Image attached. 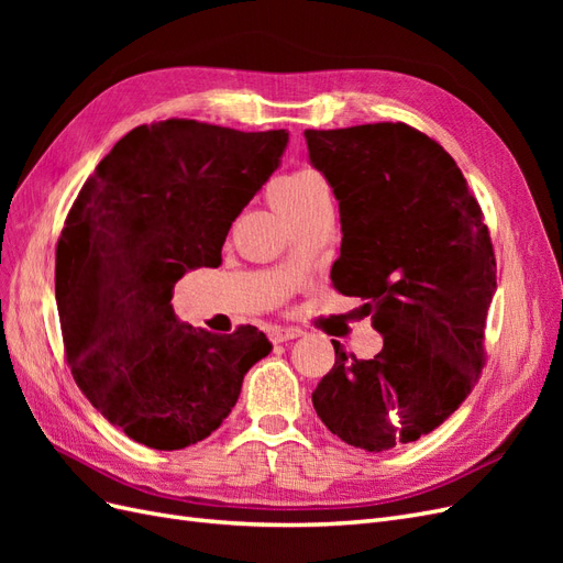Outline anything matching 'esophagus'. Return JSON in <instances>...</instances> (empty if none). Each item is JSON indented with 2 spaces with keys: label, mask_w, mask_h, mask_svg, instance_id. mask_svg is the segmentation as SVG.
Segmentation results:
<instances>
[{
  "label": "esophagus",
  "mask_w": 563,
  "mask_h": 563,
  "mask_svg": "<svg viewBox=\"0 0 563 563\" xmlns=\"http://www.w3.org/2000/svg\"><path fill=\"white\" fill-rule=\"evenodd\" d=\"M302 335V329L298 327H275L269 333V338L275 340V343H286V340H296Z\"/></svg>",
  "instance_id": "obj_1"
}]
</instances>
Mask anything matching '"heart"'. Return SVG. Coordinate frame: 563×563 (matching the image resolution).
Returning <instances> with one entry per match:
<instances>
[{"mask_svg": "<svg viewBox=\"0 0 563 563\" xmlns=\"http://www.w3.org/2000/svg\"><path fill=\"white\" fill-rule=\"evenodd\" d=\"M321 190H327L321 176H317L314 172H308V168H302V172L286 174L272 183L269 199L282 216H288L291 211L300 209L305 201H310Z\"/></svg>", "mask_w": 563, "mask_h": 563, "instance_id": "1", "label": "heart"}]
</instances>
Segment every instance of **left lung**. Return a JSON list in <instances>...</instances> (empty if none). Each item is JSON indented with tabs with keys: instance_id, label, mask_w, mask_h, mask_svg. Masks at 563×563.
<instances>
[{
	"instance_id": "obj_1",
	"label": "left lung",
	"mask_w": 563,
	"mask_h": 563,
	"mask_svg": "<svg viewBox=\"0 0 563 563\" xmlns=\"http://www.w3.org/2000/svg\"><path fill=\"white\" fill-rule=\"evenodd\" d=\"M340 211V294L366 300L373 360L335 343L314 411L354 449L380 453L439 428L472 391L496 258L482 209L449 152L406 124L305 131Z\"/></svg>"
}]
</instances>
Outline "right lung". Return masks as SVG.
Listing matches in <instances>:
<instances>
[{
    "label": "right lung",
    "instance_id": "add662e5",
    "mask_svg": "<svg viewBox=\"0 0 563 563\" xmlns=\"http://www.w3.org/2000/svg\"><path fill=\"white\" fill-rule=\"evenodd\" d=\"M288 131L166 119L100 159L56 249L67 364L133 441L178 451L220 428L272 343L255 327L211 333L174 312V286L216 267L234 218L277 172Z\"/></svg>",
    "mask_w": 563,
    "mask_h": 563
}]
</instances>
